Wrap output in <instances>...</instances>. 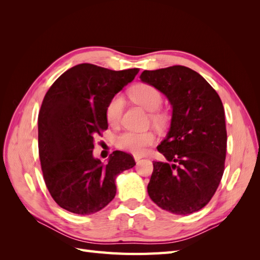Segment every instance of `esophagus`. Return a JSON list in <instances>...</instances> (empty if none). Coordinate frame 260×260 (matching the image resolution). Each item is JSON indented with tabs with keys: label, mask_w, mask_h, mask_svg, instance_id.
<instances>
[{
	"label": "esophagus",
	"mask_w": 260,
	"mask_h": 260,
	"mask_svg": "<svg viewBox=\"0 0 260 260\" xmlns=\"http://www.w3.org/2000/svg\"><path fill=\"white\" fill-rule=\"evenodd\" d=\"M133 157H135V160L136 161H139L141 158H142V156H141V155H135Z\"/></svg>",
	"instance_id": "obj_1"
}]
</instances>
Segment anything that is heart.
Instances as JSON below:
<instances>
[{
	"instance_id": "b5f03b06",
	"label": "heart",
	"mask_w": 260,
	"mask_h": 260,
	"mask_svg": "<svg viewBox=\"0 0 260 260\" xmlns=\"http://www.w3.org/2000/svg\"><path fill=\"white\" fill-rule=\"evenodd\" d=\"M132 100L142 106L147 112H151V118L154 123L160 124L165 117L156 111L161 105L162 98L160 92L151 84H139L130 91ZM124 106V99L121 94H116L111 100L105 109L106 120L109 124L116 125L119 123ZM155 142V136L151 132H133L125 131L116 138V145L123 151L141 155L145 148Z\"/></svg>"
}]
</instances>
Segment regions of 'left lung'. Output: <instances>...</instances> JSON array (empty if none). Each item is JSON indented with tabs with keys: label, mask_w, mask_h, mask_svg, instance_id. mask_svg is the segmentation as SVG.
<instances>
[{
	"label": "left lung",
	"mask_w": 260,
	"mask_h": 260,
	"mask_svg": "<svg viewBox=\"0 0 260 260\" xmlns=\"http://www.w3.org/2000/svg\"><path fill=\"white\" fill-rule=\"evenodd\" d=\"M140 79L160 91L172 106L169 131L157 146L167 161H153L149 198L175 215L199 211L214 196L224 170L222 102L199 73L184 66L144 70Z\"/></svg>",
	"instance_id": "8db88e82"
}]
</instances>
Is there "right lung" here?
I'll use <instances>...</instances> for the list:
<instances>
[{
    "label": "right lung",
    "instance_id": "add662e5",
    "mask_svg": "<svg viewBox=\"0 0 260 260\" xmlns=\"http://www.w3.org/2000/svg\"><path fill=\"white\" fill-rule=\"evenodd\" d=\"M79 64L57 78L38 118L39 156L46 187L57 205L78 215L103 209L116 195V178L135 167L128 153L115 151L106 164L94 158V139L108 128L109 100L138 75Z\"/></svg>",
    "mask_w": 260,
    "mask_h": 260
}]
</instances>
